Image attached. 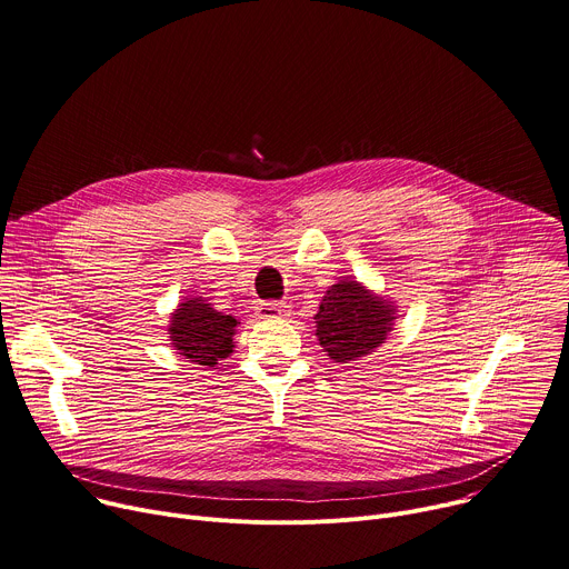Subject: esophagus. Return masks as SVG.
Listing matches in <instances>:
<instances>
[{
	"mask_svg": "<svg viewBox=\"0 0 569 569\" xmlns=\"http://www.w3.org/2000/svg\"><path fill=\"white\" fill-rule=\"evenodd\" d=\"M289 317V307L280 302H260L258 305V319L262 321H276V319H287Z\"/></svg>",
	"mask_w": 569,
	"mask_h": 569,
	"instance_id": "esophagus-1",
	"label": "esophagus"
}]
</instances>
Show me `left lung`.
I'll return each mask as SVG.
<instances>
[{
	"label": "left lung",
	"instance_id": "8db88e82",
	"mask_svg": "<svg viewBox=\"0 0 569 569\" xmlns=\"http://www.w3.org/2000/svg\"><path fill=\"white\" fill-rule=\"evenodd\" d=\"M398 317V305L391 298L375 293L357 278H341L326 291L313 328L332 361L350 363L380 348Z\"/></svg>",
	"mask_w": 569,
	"mask_h": 569
}]
</instances>
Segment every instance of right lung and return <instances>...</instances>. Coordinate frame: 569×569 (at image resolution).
Here are the masks:
<instances>
[{
	"instance_id": "obj_1",
	"label": "right lung",
	"mask_w": 569,
	"mask_h": 569,
	"mask_svg": "<svg viewBox=\"0 0 569 569\" xmlns=\"http://www.w3.org/2000/svg\"><path fill=\"white\" fill-rule=\"evenodd\" d=\"M237 319L212 307L203 296L182 298L171 311L167 335L171 348L187 361L214 368L232 355Z\"/></svg>"
}]
</instances>
